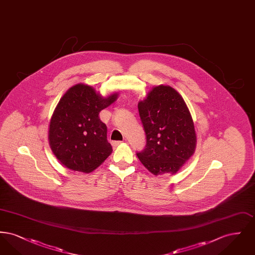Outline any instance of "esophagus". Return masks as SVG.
I'll return each mask as SVG.
<instances>
[{"label":"esophagus","mask_w":255,"mask_h":255,"mask_svg":"<svg viewBox=\"0 0 255 255\" xmlns=\"http://www.w3.org/2000/svg\"><path fill=\"white\" fill-rule=\"evenodd\" d=\"M122 141H120V140H115V141H113L112 142V145L114 146V147H116V146H119L120 144H122Z\"/></svg>","instance_id":"esophagus-1"}]
</instances>
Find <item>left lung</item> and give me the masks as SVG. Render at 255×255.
<instances>
[{"label":"left lung","instance_id":"left-lung-1","mask_svg":"<svg viewBox=\"0 0 255 255\" xmlns=\"http://www.w3.org/2000/svg\"><path fill=\"white\" fill-rule=\"evenodd\" d=\"M137 107L146 134L144 149L136 153L140 162L156 176L178 172L196 146L194 123L183 98L160 85Z\"/></svg>","mask_w":255,"mask_h":255}]
</instances>
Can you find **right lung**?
Masks as SVG:
<instances>
[{"instance_id": "right-lung-1", "label": "right lung", "mask_w": 255, "mask_h": 255, "mask_svg": "<svg viewBox=\"0 0 255 255\" xmlns=\"http://www.w3.org/2000/svg\"><path fill=\"white\" fill-rule=\"evenodd\" d=\"M117 96L104 98L92 87L77 84L61 98L50 120L49 139L63 165L90 173L109 157L113 149L107 140V126L98 115Z\"/></svg>"}]
</instances>
